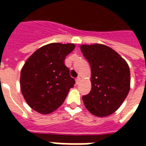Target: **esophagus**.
I'll return each mask as SVG.
<instances>
[{
    "instance_id": "1",
    "label": "esophagus",
    "mask_w": 146,
    "mask_h": 146,
    "mask_svg": "<svg viewBox=\"0 0 146 146\" xmlns=\"http://www.w3.org/2000/svg\"><path fill=\"white\" fill-rule=\"evenodd\" d=\"M81 81V79H80V77H78V78H76V84H79L80 83Z\"/></svg>"
}]
</instances>
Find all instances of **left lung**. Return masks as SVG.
I'll return each mask as SVG.
<instances>
[{"label": "left lung", "instance_id": "obj_1", "mask_svg": "<svg viewBox=\"0 0 146 146\" xmlns=\"http://www.w3.org/2000/svg\"><path fill=\"white\" fill-rule=\"evenodd\" d=\"M91 66L90 93L82 99L86 109L98 117H106L120 107L130 90V69L127 62L107 45L81 44Z\"/></svg>", "mask_w": 146, "mask_h": 146}]
</instances>
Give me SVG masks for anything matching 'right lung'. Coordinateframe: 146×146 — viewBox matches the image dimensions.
I'll return each mask as SVG.
<instances>
[{
    "instance_id": "obj_1",
    "label": "right lung",
    "mask_w": 146,
    "mask_h": 146,
    "mask_svg": "<svg viewBox=\"0 0 146 146\" xmlns=\"http://www.w3.org/2000/svg\"><path fill=\"white\" fill-rule=\"evenodd\" d=\"M75 44L51 43L27 59L20 75V88L31 109L47 115L59 108L76 81L64 64Z\"/></svg>"
}]
</instances>
